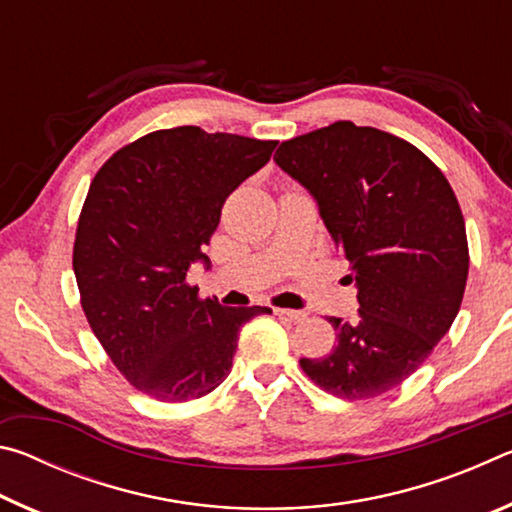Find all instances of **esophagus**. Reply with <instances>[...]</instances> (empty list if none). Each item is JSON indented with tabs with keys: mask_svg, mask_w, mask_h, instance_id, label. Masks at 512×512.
Wrapping results in <instances>:
<instances>
[{
	"mask_svg": "<svg viewBox=\"0 0 512 512\" xmlns=\"http://www.w3.org/2000/svg\"><path fill=\"white\" fill-rule=\"evenodd\" d=\"M275 316H280L284 320H291V323H300V320H305V314L296 309H273Z\"/></svg>",
	"mask_w": 512,
	"mask_h": 512,
	"instance_id": "esophagus-1",
	"label": "esophagus"
}]
</instances>
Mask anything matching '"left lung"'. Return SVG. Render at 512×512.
<instances>
[{"label":"left lung","instance_id":"8db88e82","mask_svg":"<svg viewBox=\"0 0 512 512\" xmlns=\"http://www.w3.org/2000/svg\"><path fill=\"white\" fill-rule=\"evenodd\" d=\"M273 160L316 198L357 284V316L329 318L332 352L300 368L350 402L393 391L461 309L470 253L454 189L413 144L352 121L282 142Z\"/></svg>","mask_w":512,"mask_h":512}]
</instances>
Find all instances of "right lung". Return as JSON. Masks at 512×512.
Wrapping results in <instances>:
<instances>
[{"label":"right lung","mask_w":512,"mask_h":512,"mask_svg":"<svg viewBox=\"0 0 512 512\" xmlns=\"http://www.w3.org/2000/svg\"><path fill=\"white\" fill-rule=\"evenodd\" d=\"M273 140L155 131L126 144L94 176L74 239L81 307L131 386L160 402L212 393L230 375L239 329L268 307H221L187 284L207 262L221 207L271 160Z\"/></svg>","instance_id":"add662e5"}]
</instances>
